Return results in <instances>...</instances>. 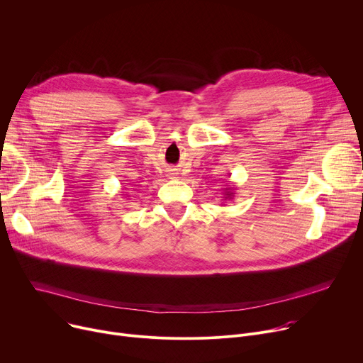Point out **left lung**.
Masks as SVG:
<instances>
[{"label": "left lung", "mask_w": 363, "mask_h": 363, "mask_svg": "<svg viewBox=\"0 0 363 363\" xmlns=\"http://www.w3.org/2000/svg\"><path fill=\"white\" fill-rule=\"evenodd\" d=\"M223 194H225V200H232L233 199V196H235V186H228V188H225V192H223Z\"/></svg>", "instance_id": "obj_1"}]
</instances>
